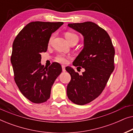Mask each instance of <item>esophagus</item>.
Here are the masks:
<instances>
[{
  "label": "esophagus",
  "mask_w": 133,
  "mask_h": 133,
  "mask_svg": "<svg viewBox=\"0 0 133 133\" xmlns=\"http://www.w3.org/2000/svg\"><path fill=\"white\" fill-rule=\"evenodd\" d=\"M62 71L63 72H65V66H64V65H62Z\"/></svg>",
  "instance_id": "esophagus-1"
}]
</instances>
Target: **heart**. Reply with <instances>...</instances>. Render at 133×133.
Instances as JSON below:
<instances>
[{
  "label": "heart",
  "mask_w": 133,
  "mask_h": 133,
  "mask_svg": "<svg viewBox=\"0 0 133 133\" xmlns=\"http://www.w3.org/2000/svg\"><path fill=\"white\" fill-rule=\"evenodd\" d=\"M65 37L66 38V39L68 41V42L70 43L71 42L74 41L75 39L79 40V37L78 36L76 35V34L72 33V32H66L65 34ZM52 37H51L50 40V42L51 41ZM56 61H57L58 62L61 63H66L68 62V57H66V56L64 55H62V54H60V55H58L56 58Z\"/></svg>",
  "instance_id": "b5f03b06"
}]
</instances>
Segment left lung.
Masks as SVG:
<instances>
[{"instance_id": "1", "label": "left lung", "mask_w": 133, "mask_h": 133, "mask_svg": "<svg viewBox=\"0 0 133 133\" xmlns=\"http://www.w3.org/2000/svg\"><path fill=\"white\" fill-rule=\"evenodd\" d=\"M68 26L83 37V48L72 65L82 67L85 71L79 75L71 67H66L71 77L67 96L73 103L83 105L97 98L105 88L114 69L115 51L108 34L96 23H68Z\"/></svg>"}]
</instances>
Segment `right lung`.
Returning a JSON list of instances; mask_svg holds the SVG:
<instances>
[{
  "instance_id": "add662e5",
  "label": "right lung",
  "mask_w": 133,
  "mask_h": 133,
  "mask_svg": "<svg viewBox=\"0 0 133 133\" xmlns=\"http://www.w3.org/2000/svg\"><path fill=\"white\" fill-rule=\"evenodd\" d=\"M63 22H32L18 34L12 43L11 57L14 81L22 94L35 103L46 102L51 87L62 72L59 63L46 67L42 65L41 53L46 52L51 34Z\"/></svg>"
}]
</instances>
